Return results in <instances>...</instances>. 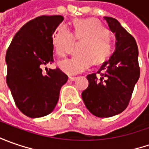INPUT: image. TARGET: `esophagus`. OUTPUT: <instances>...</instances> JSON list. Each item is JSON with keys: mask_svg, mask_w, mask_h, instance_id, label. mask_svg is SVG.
<instances>
[{"mask_svg": "<svg viewBox=\"0 0 149 149\" xmlns=\"http://www.w3.org/2000/svg\"><path fill=\"white\" fill-rule=\"evenodd\" d=\"M76 79H77L76 77H71V76H70V77H69V80H70V81H74Z\"/></svg>", "mask_w": 149, "mask_h": 149, "instance_id": "34e87169", "label": "esophagus"}]
</instances>
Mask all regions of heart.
I'll return each mask as SVG.
<instances>
[{"label":"heart","mask_w":149,"mask_h":149,"mask_svg":"<svg viewBox=\"0 0 149 149\" xmlns=\"http://www.w3.org/2000/svg\"><path fill=\"white\" fill-rule=\"evenodd\" d=\"M74 35L70 30L60 26L53 36V45L58 56L64 57L73 51L75 39L79 41L84 40L79 51L71 58L65 59L59 63L61 70L75 74L89 68L94 62L102 64L113 53V43L109 37L107 27L96 19L89 18L75 20L74 22Z\"/></svg>","instance_id":"1"}]
</instances>
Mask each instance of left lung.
<instances>
[{
  "label": "left lung",
  "instance_id": "8db88e82",
  "mask_svg": "<svg viewBox=\"0 0 149 149\" xmlns=\"http://www.w3.org/2000/svg\"><path fill=\"white\" fill-rule=\"evenodd\" d=\"M110 31L114 33L115 50L104 61L98 75H87L88 88L82 92V99L89 111L96 117L117 115L127 108L138 82L140 70L139 49L133 37L116 19L104 16Z\"/></svg>",
  "mask_w": 149,
  "mask_h": 149
}]
</instances>
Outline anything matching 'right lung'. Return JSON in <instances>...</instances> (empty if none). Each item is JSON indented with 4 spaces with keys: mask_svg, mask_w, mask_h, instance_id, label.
Returning a JSON list of instances; mask_svg holds the SVG:
<instances>
[{
    "mask_svg": "<svg viewBox=\"0 0 149 149\" xmlns=\"http://www.w3.org/2000/svg\"><path fill=\"white\" fill-rule=\"evenodd\" d=\"M63 20L62 15H42L30 20L6 51V83L17 108L28 117H44L53 111L68 80L58 68L42 71L54 61L52 36Z\"/></svg>",
    "mask_w": 149,
    "mask_h": 149,
    "instance_id": "obj_1",
    "label": "right lung"
}]
</instances>
